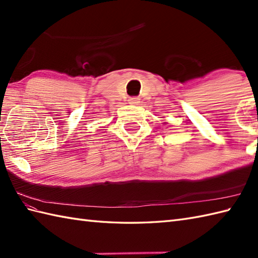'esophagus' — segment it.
<instances>
[{
	"mask_svg": "<svg viewBox=\"0 0 258 258\" xmlns=\"http://www.w3.org/2000/svg\"><path fill=\"white\" fill-rule=\"evenodd\" d=\"M140 97H136V96H133V97H130L128 98V103L131 104V105H139L140 104Z\"/></svg>",
	"mask_w": 258,
	"mask_h": 258,
	"instance_id": "obj_1",
	"label": "esophagus"
}]
</instances>
